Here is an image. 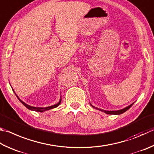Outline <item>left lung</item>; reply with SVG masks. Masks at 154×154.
I'll use <instances>...</instances> for the list:
<instances>
[{"label": "left lung", "instance_id": "left-lung-1", "mask_svg": "<svg viewBox=\"0 0 154 154\" xmlns=\"http://www.w3.org/2000/svg\"><path fill=\"white\" fill-rule=\"evenodd\" d=\"M133 104H131V105L128 106H127V107H126V108H123V109H121V110H114V111H108V110H102V109L97 108H96V107H95V106H92L91 104V106H92V107H93V108H96V109H97V110H100V111H102V112H105L106 114H117V115H119V114H121L124 113L125 112H126L127 110H128V109H129V108L131 107V106H133Z\"/></svg>", "mask_w": 154, "mask_h": 154}]
</instances>
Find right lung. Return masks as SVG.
Returning a JSON list of instances; mask_svg holds the SVG:
<instances>
[{"mask_svg":"<svg viewBox=\"0 0 154 154\" xmlns=\"http://www.w3.org/2000/svg\"><path fill=\"white\" fill-rule=\"evenodd\" d=\"M10 85H11V84H10ZM13 91H14V90H13ZM14 93L15 94V92L14 91ZM15 95H16V94H15ZM16 96H17V95H16ZM17 98L19 99V101L21 102V104H23L25 106H26V107L27 109H29V110H31L36 111V112H43L46 111V110H50V109L57 108V106H59V104H60V102H61V97H60V101L58 102L57 103V104H54V105H52V106H48V107H46V108H42V107H33V106H29V105H28V104H26V103H25L24 102H23V101H22V100H21L20 99H19V97H18L17 96Z\"/></svg>","mask_w":154,"mask_h":154,"instance_id":"right-lung-1","label":"right lung"}]
</instances>
